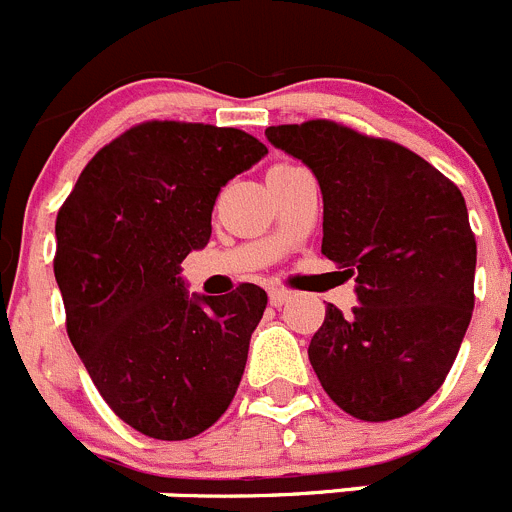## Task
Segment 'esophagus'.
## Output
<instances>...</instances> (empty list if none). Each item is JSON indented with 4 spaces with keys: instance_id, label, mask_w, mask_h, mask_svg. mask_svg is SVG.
<instances>
[{
    "instance_id": "1",
    "label": "esophagus",
    "mask_w": 512,
    "mask_h": 512,
    "mask_svg": "<svg viewBox=\"0 0 512 512\" xmlns=\"http://www.w3.org/2000/svg\"><path fill=\"white\" fill-rule=\"evenodd\" d=\"M269 302L274 307H282L284 302H289V292H284V289H269Z\"/></svg>"
}]
</instances>
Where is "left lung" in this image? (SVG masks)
<instances>
[{
  "label": "left lung",
  "mask_w": 512,
  "mask_h": 512,
  "mask_svg": "<svg viewBox=\"0 0 512 512\" xmlns=\"http://www.w3.org/2000/svg\"><path fill=\"white\" fill-rule=\"evenodd\" d=\"M323 192V256L356 279L359 305L325 307L307 356L323 390L382 423L431 400L474 310L477 241L451 179L392 140L333 120L266 128Z\"/></svg>",
  "instance_id": "left-lung-1"
}]
</instances>
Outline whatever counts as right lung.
I'll use <instances>...</instances> for the list:
<instances>
[{
  "label": "right lung",
  "mask_w": 512,
  "mask_h": 512,
  "mask_svg": "<svg viewBox=\"0 0 512 512\" xmlns=\"http://www.w3.org/2000/svg\"><path fill=\"white\" fill-rule=\"evenodd\" d=\"M264 153L238 128L140 122L94 153L58 210L66 333L104 402L143 436H200L241 384L266 292L189 297L179 271L210 241L220 189Z\"/></svg>",
  "instance_id": "1"
}]
</instances>
